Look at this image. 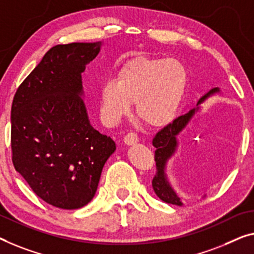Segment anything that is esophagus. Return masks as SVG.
Segmentation results:
<instances>
[{
    "instance_id": "1",
    "label": "esophagus",
    "mask_w": 254,
    "mask_h": 254,
    "mask_svg": "<svg viewBox=\"0 0 254 254\" xmlns=\"http://www.w3.org/2000/svg\"><path fill=\"white\" fill-rule=\"evenodd\" d=\"M135 142H138V135L134 132H128L124 137V143L126 145H133Z\"/></svg>"
}]
</instances>
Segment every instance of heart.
Instances as JSON below:
<instances>
[{
  "mask_svg": "<svg viewBox=\"0 0 254 254\" xmlns=\"http://www.w3.org/2000/svg\"><path fill=\"white\" fill-rule=\"evenodd\" d=\"M188 84L186 67L176 59L140 57L120 68L115 79L100 89V115L115 124L131 111L151 127L168 126L176 119Z\"/></svg>",
  "mask_w": 254,
  "mask_h": 254,
  "instance_id": "obj_1",
  "label": "heart"
}]
</instances>
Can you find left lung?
Returning a JSON list of instances; mask_svg holds the SVG:
<instances>
[{
	"label": "left lung",
	"mask_w": 254,
	"mask_h": 254,
	"mask_svg": "<svg viewBox=\"0 0 254 254\" xmlns=\"http://www.w3.org/2000/svg\"><path fill=\"white\" fill-rule=\"evenodd\" d=\"M220 92L219 88L211 89L209 92L200 98L197 103V107L189 111L187 114L181 115L173 121L172 123H170L165 127L162 128L161 131H158L156 135L153 139V146L156 148L155 150V162H156V175L154 176L151 185H153V189L158 197H160L163 202L173 204V205L181 206L183 202L179 196L176 194V191L173 190V188L170 186L168 178L165 175V166L166 162L169 161V158L175 154V151L178 147V135L185 130V127L188 126V123L190 122L192 116L195 115V113L199 109V105L203 104L207 98L213 96L215 93Z\"/></svg>",
	"instance_id": "8db88e82"
}]
</instances>
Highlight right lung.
<instances>
[{
	"instance_id": "add662e5",
	"label": "right lung",
	"mask_w": 254,
	"mask_h": 254,
	"mask_svg": "<svg viewBox=\"0 0 254 254\" xmlns=\"http://www.w3.org/2000/svg\"><path fill=\"white\" fill-rule=\"evenodd\" d=\"M101 42L51 48L19 85L11 107V150L16 171L33 191L59 209L86 205L116 149L90 124L82 73Z\"/></svg>"
}]
</instances>
